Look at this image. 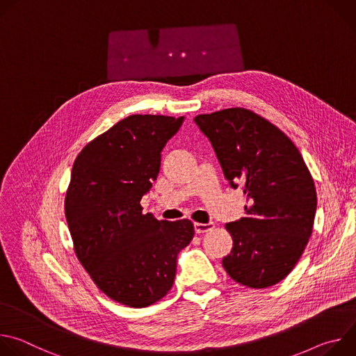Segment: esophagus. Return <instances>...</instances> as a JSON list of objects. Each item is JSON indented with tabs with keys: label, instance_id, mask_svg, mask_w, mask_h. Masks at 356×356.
<instances>
[{
	"label": "esophagus",
	"instance_id": "34e87169",
	"mask_svg": "<svg viewBox=\"0 0 356 356\" xmlns=\"http://www.w3.org/2000/svg\"><path fill=\"white\" fill-rule=\"evenodd\" d=\"M214 228V222H207V224H201V222H195L194 224V231L197 234H204V232H209Z\"/></svg>",
	"mask_w": 356,
	"mask_h": 356
}]
</instances>
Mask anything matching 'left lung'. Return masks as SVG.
<instances>
[{
	"mask_svg": "<svg viewBox=\"0 0 356 356\" xmlns=\"http://www.w3.org/2000/svg\"><path fill=\"white\" fill-rule=\"evenodd\" d=\"M232 188L242 186L245 217L225 225L232 250L222 266L236 283L265 289L296 266L313 232L317 193L312 173L272 122L235 107L194 118Z\"/></svg>",
	"mask_w": 356,
	"mask_h": 356,
	"instance_id": "obj_1",
	"label": "left lung"
}]
</instances>
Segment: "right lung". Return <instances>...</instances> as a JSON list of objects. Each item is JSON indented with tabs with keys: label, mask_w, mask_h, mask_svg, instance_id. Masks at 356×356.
Listing matches in <instances>:
<instances>
[{
	"label": "right lung",
	"mask_w": 356,
	"mask_h": 356,
	"mask_svg": "<svg viewBox=\"0 0 356 356\" xmlns=\"http://www.w3.org/2000/svg\"><path fill=\"white\" fill-rule=\"evenodd\" d=\"M181 122L129 115L88 142L73 163L65 214L76 257L101 291L128 307L168 294L179 252L194 236L190 220L158 221L140 206Z\"/></svg>",
	"instance_id": "1"
}]
</instances>
